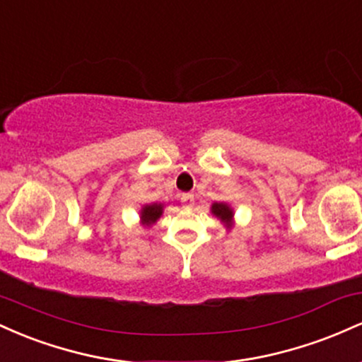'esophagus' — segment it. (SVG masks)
<instances>
[{"instance_id": "1", "label": "esophagus", "mask_w": 362, "mask_h": 362, "mask_svg": "<svg viewBox=\"0 0 362 362\" xmlns=\"http://www.w3.org/2000/svg\"><path fill=\"white\" fill-rule=\"evenodd\" d=\"M180 201L184 202L185 207H190L194 204V194H182Z\"/></svg>"}]
</instances>
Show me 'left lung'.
<instances>
[{
	"label": "left lung",
	"mask_w": 362,
	"mask_h": 362,
	"mask_svg": "<svg viewBox=\"0 0 362 362\" xmlns=\"http://www.w3.org/2000/svg\"><path fill=\"white\" fill-rule=\"evenodd\" d=\"M211 213H213L224 226L231 228V224H233V209H231L230 206L224 204V202H214V204L211 206Z\"/></svg>",
	"instance_id": "1"
}]
</instances>
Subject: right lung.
<instances>
[{"mask_svg": "<svg viewBox=\"0 0 362 362\" xmlns=\"http://www.w3.org/2000/svg\"><path fill=\"white\" fill-rule=\"evenodd\" d=\"M161 214H163V204H146L141 209V223L144 226H151L160 219Z\"/></svg>", "mask_w": 362, "mask_h": 362, "instance_id": "obj_1", "label": "right lung"}]
</instances>
